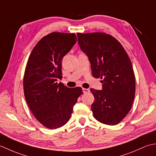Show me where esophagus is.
Returning <instances> with one entry per match:
<instances>
[{
  "mask_svg": "<svg viewBox=\"0 0 156 156\" xmlns=\"http://www.w3.org/2000/svg\"><path fill=\"white\" fill-rule=\"evenodd\" d=\"M82 91H83V92L85 94V93H88V92H90V90L87 88H82Z\"/></svg>",
  "mask_w": 156,
  "mask_h": 156,
  "instance_id": "esophagus-1",
  "label": "esophagus"
}]
</instances>
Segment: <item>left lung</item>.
Segmentation results:
<instances>
[{"label":"left lung","instance_id":"8db88e82","mask_svg":"<svg viewBox=\"0 0 156 156\" xmlns=\"http://www.w3.org/2000/svg\"><path fill=\"white\" fill-rule=\"evenodd\" d=\"M81 50L90 62L92 74L101 78L102 90L91 88L94 118L106 125L118 124L133 105L135 78L130 59L117 39L103 33L77 34Z\"/></svg>","mask_w":156,"mask_h":156}]
</instances>
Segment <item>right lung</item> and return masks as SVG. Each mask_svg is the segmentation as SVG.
I'll return each instance as SVG.
<instances>
[{"mask_svg": "<svg viewBox=\"0 0 156 156\" xmlns=\"http://www.w3.org/2000/svg\"><path fill=\"white\" fill-rule=\"evenodd\" d=\"M77 41L74 34L51 33L39 41L26 66L23 88L26 102L36 119L45 127H62L71 117L80 87H66L62 78V59Z\"/></svg>", "mask_w": 156, "mask_h": 156, "instance_id": "right-lung-1", "label": "right lung"}]
</instances>
